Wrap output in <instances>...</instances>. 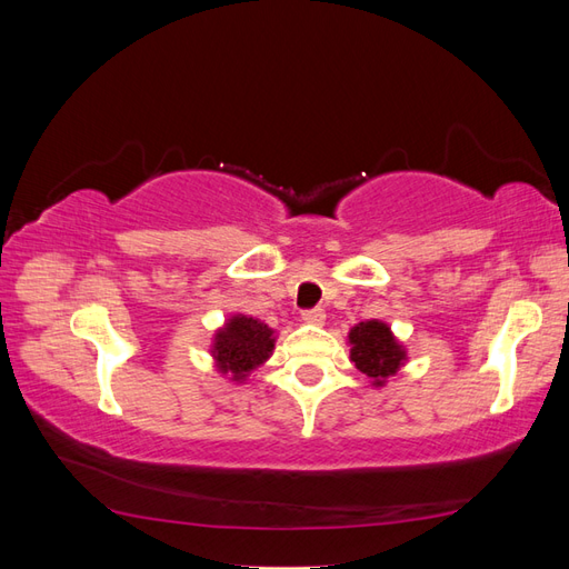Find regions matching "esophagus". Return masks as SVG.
<instances>
[{"mask_svg":"<svg viewBox=\"0 0 569 569\" xmlns=\"http://www.w3.org/2000/svg\"><path fill=\"white\" fill-rule=\"evenodd\" d=\"M301 318L306 322H311V325H322L325 322V311H322V308H308V311L301 313Z\"/></svg>","mask_w":569,"mask_h":569,"instance_id":"obj_1","label":"esophagus"}]
</instances>
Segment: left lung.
<instances>
[{
	"mask_svg": "<svg viewBox=\"0 0 569 569\" xmlns=\"http://www.w3.org/2000/svg\"><path fill=\"white\" fill-rule=\"evenodd\" d=\"M351 341V360L360 372H366L370 380L382 387L387 377L396 375L403 366L406 351L399 341L393 339L391 330L380 320L358 322L349 332Z\"/></svg>",
	"mask_w": 569,
	"mask_h": 569,
	"instance_id": "8db88e82",
	"label": "left lung"
}]
</instances>
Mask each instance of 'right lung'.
I'll list each match as a JSON object with an SVG mask.
<instances>
[{
    "label": "right lung",
    "mask_w": 569,
    "mask_h": 569,
    "mask_svg": "<svg viewBox=\"0 0 569 569\" xmlns=\"http://www.w3.org/2000/svg\"><path fill=\"white\" fill-rule=\"evenodd\" d=\"M274 339L272 330L261 320L247 316H234L222 330L216 335L213 358L218 360L220 372H230L232 380H244V377L266 363L272 353Z\"/></svg>",
    "instance_id": "1"
}]
</instances>
